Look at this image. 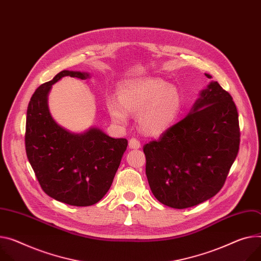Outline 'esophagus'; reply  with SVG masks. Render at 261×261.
<instances>
[{
	"mask_svg": "<svg viewBox=\"0 0 261 261\" xmlns=\"http://www.w3.org/2000/svg\"><path fill=\"white\" fill-rule=\"evenodd\" d=\"M128 146H129V148L138 149V148L141 147V144H140V141L138 139L132 138V139H129V141H128Z\"/></svg>",
	"mask_w": 261,
	"mask_h": 261,
	"instance_id": "esophagus-1",
	"label": "esophagus"
}]
</instances>
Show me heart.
I'll use <instances>...</instances> for the list:
<instances>
[{
	"label": "heart",
	"mask_w": 261,
	"mask_h": 261,
	"mask_svg": "<svg viewBox=\"0 0 261 261\" xmlns=\"http://www.w3.org/2000/svg\"><path fill=\"white\" fill-rule=\"evenodd\" d=\"M118 97H109L107 108L116 123H126L129 114H138L143 133L159 136L171 127L181 113L183 99L179 91L159 78L125 82L119 87Z\"/></svg>",
	"instance_id": "obj_1"
}]
</instances>
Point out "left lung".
I'll return each instance as SVG.
<instances>
[{
  "label": "left lung",
  "instance_id": "left-lung-1",
  "mask_svg": "<svg viewBox=\"0 0 261 261\" xmlns=\"http://www.w3.org/2000/svg\"><path fill=\"white\" fill-rule=\"evenodd\" d=\"M239 142L238 113L232 96L212 82L189 115L144 145L152 194L175 209L211 198L223 188Z\"/></svg>",
  "mask_w": 261,
  "mask_h": 261
}]
</instances>
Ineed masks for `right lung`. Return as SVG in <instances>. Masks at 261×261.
<instances>
[{"label":"right lung","instance_id":"1","mask_svg":"<svg viewBox=\"0 0 261 261\" xmlns=\"http://www.w3.org/2000/svg\"><path fill=\"white\" fill-rule=\"evenodd\" d=\"M64 76L85 80L89 74L65 70L36 89L27 109L26 153L45 193L58 202L87 207L111 188L127 140L98 128L77 135L59 126L49 112L48 94Z\"/></svg>","mask_w":261,"mask_h":261}]
</instances>
